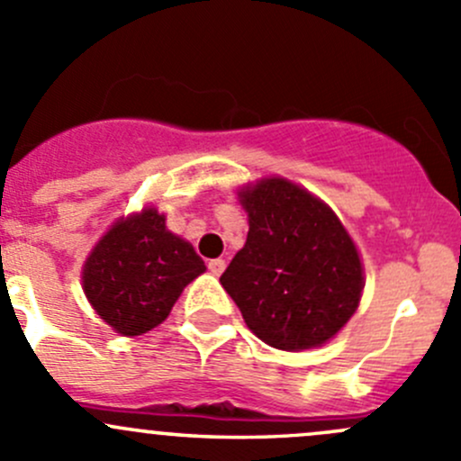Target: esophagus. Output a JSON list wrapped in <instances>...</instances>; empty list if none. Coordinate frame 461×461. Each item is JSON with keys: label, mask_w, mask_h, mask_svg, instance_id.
<instances>
[{"label": "esophagus", "mask_w": 461, "mask_h": 461, "mask_svg": "<svg viewBox=\"0 0 461 461\" xmlns=\"http://www.w3.org/2000/svg\"><path fill=\"white\" fill-rule=\"evenodd\" d=\"M224 268H226V262L221 258L208 259V270H211L212 275H217V277H220V275L224 273Z\"/></svg>", "instance_id": "esophagus-1"}]
</instances>
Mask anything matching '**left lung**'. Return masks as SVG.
<instances>
[{
  "label": "left lung",
  "mask_w": 461,
  "mask_h": 461,
  "mask_svg": "<svg viewBox=\"0 0 461 461\" xmlns=\"http://www.w3.org/2000/svg\"><path fill=\"white\" fill-rule=\"evenodd\" d=\"M240 202L249 237L220 282L246 326L279 350L329 341L362 297L350 235L324 202L286 179H262Z\"/></svg>",
  "instance_id": "1"
}]
</instances>
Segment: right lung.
Wrapping results in <instances>:
<instances>
[{
    "instance_id": "1",
    "label": "right lung",
    "mask_w": 461,
    "mask_h": 461,
    "mask_svg": "<svg viewBox=\"0 0 461 461\" xmlns=\"http://www.w3.org/2000/svg\"><path fill=\"white\" fill-rule=\"evenodd\" d=\"M206 270L188 241L166 230L155 208L117 221L88 255L84 293L108 326L141 335L168 317L184 286Z\"/></svg>"
}]
</instances>
